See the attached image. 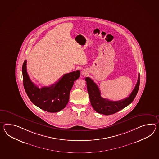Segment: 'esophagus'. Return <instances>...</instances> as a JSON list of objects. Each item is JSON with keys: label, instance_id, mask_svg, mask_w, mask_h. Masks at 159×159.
<instances>
[{"label": "esophagus", "instance_id": "obj_1", "mask_svg": "<svg viewBox=\"0 0 159 159\" xmlns=\"http://www.w3.org/2000/svg\"><path fill=\"white\" fill-rule=\"evenodd\" d=\"M87 74V72L85 70H83L81 71V75H83V76H85Z\"/></svg>", "mask_w": 159, "mask_h": 159}]
</instances>
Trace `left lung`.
<instances>
[{
    "label": "left lung",
    "instance_id": "left-lung-1",
    "mask_svg": "<svg viewBox=\"0 0 159 159\" xmlns=\"http://www.w3.org/2000/svg\"><path fill=\"white\" fill-rule=\"evenodd\" d=\"M91 106L98 113L106 116L113 114L128 106L134 99L139 89V74L134 89L129 97L123 100L111 101L101 97V91L97 84L89 77L85 79Z\"/></svg>",
    "mask_w": 159,
    "mask_h": 159
}]
</instances>
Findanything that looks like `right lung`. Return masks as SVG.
Wrapping results in <instances>:
<instances>
[{
  "label": "right lung",
  "instance_id": "obj_1",
  "mask_svg": "<svg viewBox=\"0 0 159 159\" xmlns=\"http://www.w3.org/2000/svg\"><path fill=\"white\" fill-rule=\"evenodd\" d=\"M27 61L22 66L24 89L32 103L39 108L49 112H57L65 108L68 103L70 93L74 81L80 78V70L64 74L58 81L41 89L31 81L27 72Z\"/></svg>",
  "mask_w": 159,
  "mask_h": 159
}]
</instances>
